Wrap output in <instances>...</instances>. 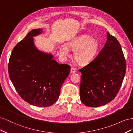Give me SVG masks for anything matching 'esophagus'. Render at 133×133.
<instances>
[{"instance_id": "34e87169", "label": "esophagus", "mask_w": 133, "mask_h": 133, "mask_svg": "<svg viewBox=\"0 0 133 133\" xmlns=\"http://www.w3.org/2000/svg\"><path fill=\"white\" fill-rule=\"evenodd\" d=\"M75 72H76V70H75V68H71V69H70V73H75Z\"/></svg>"}]
</instances>
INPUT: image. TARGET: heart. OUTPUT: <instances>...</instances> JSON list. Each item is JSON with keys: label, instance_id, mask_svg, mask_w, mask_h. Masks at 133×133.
<instances>
[{"label": "heart", "instance_id": "heart-1", "mask_svg": "<svg viewBox=\"0 0 133 133\" xmlns=\"http://www.w3.org/2000/svg\"><path fill=\"white\" fill-rule=\"evenodd\" d=\"M60 46V53L62 57L66 58L69 56V48L76 50L74 59L79 65H85L94 60L99 49L97 40L89 35H82L72 39L67 44Z\"/></svg>", "mask_w": 133, "mask_h": 133}]
</instances>
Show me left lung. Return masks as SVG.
Wrapping results in <instances>:
<instances>
[{
    "label": "left lung",
    "mask_w": 133,
    "mask_h": 133,
    "mask_svg": "<svg viewBox=\"0 0 133 133\" xmlns=\"http://www.w3.org/2000/svg\"><path fill=\"white\" fill-rule=\"evenodd\" d=\"M104 48L95 59L79 71L81 102L98 107L112 101L117 95L126 73L127 65L118 40L109 32Z\"/></svg>",
    "instance_id": "left-lung-1"
}]
</instances>
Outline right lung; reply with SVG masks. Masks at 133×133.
<instances>
[{
  "mask_svg": "<svg viewBox=\"0 0 133 133\" xmlns=\"http://www.w3.org/2000/svg\"><path fill=\"white\" fill-rule=\"evenodd\" d=\"M42 32V29L31 30L15 45L8 72L15 90L24 101L34 106L48 107L57 101L70 67L59 64L51 54L36 47L33 37Z\"/></svg>",
  "mask_w": 133,
  "mask_h": 133,
  "instance_id": "obj_1",
  "label": "right lung"
}]
</instances>
